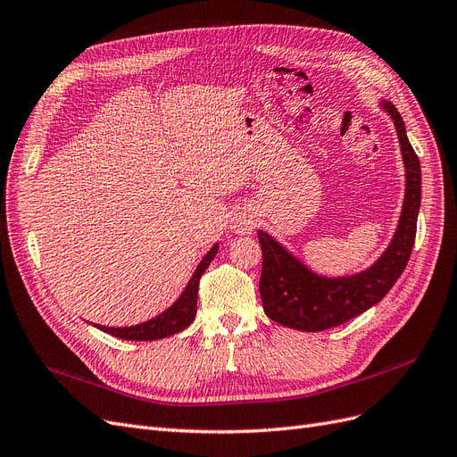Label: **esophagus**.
<instances>
[{"mask_svg":"<svg viewBox=\"0 0 457 457\" xmlns=\"http://www.w3.org/2000/svg\"><path fill=\"white\" fill-rule=\"evenodd\" d=\"M253 227H255V217L245 210L234 213L230 219V228L237 234H250Z\"/></svg>","mask_w":457,"mask_h":457,"instance_id":"34e87169","label":"esophagus"}]
</instances>
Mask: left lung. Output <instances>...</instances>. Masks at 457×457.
I'll use <instances>...</instances> for the list:
<instances>
[{
  "label": "left lung",
  "instance_id": "1",
  "mask_svg": "<svg viewBox=\"0 0 457 457\" xmlns=\"http://www.w3.org/2000/svg\"><path fill=\"white\" fill-rule=\"evenodd\" d=\"M381 108L395 121L400 152L406 168V192L395 237L373 265L351 276H320L289 253L269 232L257 230L262 250L259 294L270 320L301 331L336 328L362 314L379 303L406 269L416 240L421 204V168L413 152L404 121L393 103L381 101Z\"/></svg>",
  "mask_w": 457,
  "mask_h": 457
}]
</instances>
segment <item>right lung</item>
<instances>
[{"instance_id": "add662e5", "label": "right lung", "mask_w": 457, "mask_h": 457, "mask_svg": "<svg viewBox=\"0 0 457 457\" xmlns=\"http://www.w3.org/2000/svg\"><path fill=\"white\" fill-rule=\"evenodd\" d=\"M217 250L219 245L215 244L212 250L204 255L195 274H192V278L188 280L187 287L183 289V294L179 295V299L173 303V305L170 309H165L162 314L137 326H126V328H108L99 324H93V326L99 328L101 331H106L110 336L128 339V341H154V339H163L173 334H179V331H183L185 328H188L192 322H195L200 278L205 272V269L210 267V262L215 257Z\"/></svg>"}]
</instances>
